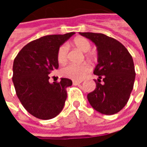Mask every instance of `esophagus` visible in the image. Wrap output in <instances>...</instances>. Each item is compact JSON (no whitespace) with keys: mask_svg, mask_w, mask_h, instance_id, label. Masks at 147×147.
Here are the masks:
<instances>
[{"mask_svg":"<svg viewBox=\"0 0 147 147\" xmlns=\"http://www.w3.org/2000/svg\"><path fill=\"white\" fill-rule=\"evenodd\" d=\"M81 83H82V81H76V80L72 81V83H73L74 85H78V84H80Z\"/></svg>","mask_w":147,"mask_h":147,"instance_id":"obj_1","label":"esophagus"}]
</instances>
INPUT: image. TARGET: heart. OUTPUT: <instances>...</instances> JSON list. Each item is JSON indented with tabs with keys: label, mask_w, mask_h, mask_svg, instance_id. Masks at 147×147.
Returning a JSON list of instances; mask_svg holds the SVG:
<instances>
[{
	"label": "heart",
	"mask_w": 147,
	"mask_h": 147,
	"mask_svg": "<svg viewBox=\"0 0 147 147\" xmlns=\"http://www.w3.org/2000/svg\"><path fill=\"white\" fill-rule=\"evenodd\" d=\"M72 45L83 53H86V57L88 60H92L94 58V54L90 52H88L90 49L91 45L90 42L83 37H78L75 38L72 42ZM67 53L68 48L67 45H61L57 50V59L60 64H64L67 61ZM90 71V67L87 64H83L81 65H75V64H68L64 67L61 70V73L63 76L70 78L73 80H81L86 76L87 73Z\"/></svg>",
	"instance_id": "b5f03b06"
}]
</instances>
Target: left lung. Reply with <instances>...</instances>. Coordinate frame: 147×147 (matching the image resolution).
Returning a JSON list of instances; mask_svg holds the SVG:
<instances>
[{
	"mask_svg": "<svg viewBox=\"0 0 147 147\" xmlns=\"http://www.w3.org/2000/svg\"><path fill=\"white\" fill-rule=\"evenodd\" d=\"M91 40L98 49V58L94 74L96 88L87 94L90 104L95 110L105 115L120 112L128 102L136 79L131 55L113 38L91 32H80Z\"/></svg>",
	"mask_w": 147,
	"mask_h": 147,
	"instance_id": "8db88e82",
	"label": "left lung"
}]
</instances>
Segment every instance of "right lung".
<instances>
[{"mask_svg": "<svg viewBox=\"0 0 147 147\" xmlns=\"http://www.w3.org/2000/svg\"><path fill=\"white\" fill-rule=\"evenodd\" d=\"M75 32L46 35L29 42L19 52L13 62L12 81L18 98L25 109L41 120L57 116L67 98L69 79L49 82V74L59 67V47Z\"/></svg>", "mask_w": 147, "mask_h": 147, "instance_id": "1", "label": "right lung"}]
</instances>
